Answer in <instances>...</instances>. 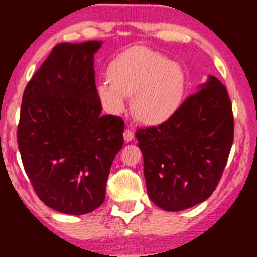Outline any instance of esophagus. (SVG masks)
<instances>
[{"instance_id": "1", "label": "esophagus", "mask_w": 257, "mask_h": 257, "mask_svg": "<svg viewBox=\"0 0 257 257\" xmlns=\"http://www.w3.org/2000/svg\"><path fill=\"white\" fill-rule=\"evenodd\" d=\"M123 137H124V140L126 143H131L133 139H134V133L131 129H125L124 133H123Z\"/></svg>"}]
</instances>
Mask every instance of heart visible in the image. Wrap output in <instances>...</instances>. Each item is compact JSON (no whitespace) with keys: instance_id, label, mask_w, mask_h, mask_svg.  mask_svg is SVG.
<instances>
[{"instance_id":"obj_1","label":"heart","mask_w":257,"mask_h":257,"mask_svg":"<svg viewBox=\"0 0 257 257\" xmlns=\"http://www.w3.org/2000/svg\"><path fill=\"white\" fill-rule=\"evenodd\" d=\"M107 82L96 95L112 114L124 110L131 98L133 116L149 126L167 123L178 113L186 94V73L178 63L157 51L134 46L117 54L106 70Z\"/></svg>"}]
</instances>
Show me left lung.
I'll use <instances>...</instances> for the list:
<instances>
[{"mask_svg":"<svg viewBox=\"0 0 257 257\" xmlns=\"http://www.w3.org/2000/svg\"><path fill=\"white\" fill-rule=\"evenodd\" d=\"M233 133L231 100L214 76L167 123L138 129L150 199L167 211L185 210L208 199L222 176Z\"/></svg>","mask_w":257,"mask_h":257,"instance_id":"1","label":"left lung"}]
</instances>
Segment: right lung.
Listing matches in <instances>:
<instances>
[{
  "instance_id": "1",
  "label": "right lung",
  "mask_w": 257,
  "mask_h": 257,
  "mask_svg": "<svg viewBox=\"0 0 257 257\" xmlns=\"http://www.w3.org/2000/svg\"><path fill=\"white\" fill-rule=\"evenodd\" d=\"M101 41L60 43L23 95L18 146L35 192L49 208L84 215L105 200L124 122L101 116L94 54Z\"/></svg>"
}]
</instances>
